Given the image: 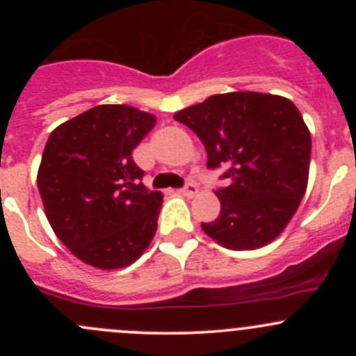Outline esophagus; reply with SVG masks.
<instances>
[{"label":"esophagus","mask_w":356,"mask_h":356,"mask_svg":"<svg viewBox=\"0 0 356 356\" xmlns=\"http://www.w3.org/2000/svg\"><path fill=\"white\" fill-rule=\"evenodd\" d=\"M179 193H181L182 196H189V198H191V196H195L196 193H198V188H196V186L193 184V182H188V184H186L184 188L179 189Z\"/></svg>","instance_id":"1"}]
</instances>
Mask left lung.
Returning <instances> with one entry per match:
<instances>
[{
    "instance_id": "left-lung-1",
    "label": "left lung",
    "mask_w": 356,
    "mask_h": 356,
    "mask_svg": "<svg viewBox=\"0 0 356 356\" xmlns=\"http://www.w3.org/2000/svg\"><path fill=\"white\" fill-rule=\"evenodd\" d=\"M201 139L208 168H225L215 191L220 215L201 229L229 250L274 241L307 191L312 138L288 98L239 91L213 95L174 115Z\"/></svg>"
}]
</instances>
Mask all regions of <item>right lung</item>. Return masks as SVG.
Returning a JSON list of instances; mask_svg holds the SVG:
<instances>
[{"mask_svg": "<svg viewBox=\"0 0 356 356\" xmlns=\"http://www.w3.org/2000/svg\"><path fill=\"white\" fill-rule=\"evenodd\" d=\"M155 122L134 106L99 105L49 134L39 195L55 234L84 264L127 267L152 243L161 193L145 188L132 149Z\"/></svg>", "mask_w": 356, "mask_h": 356, "instance_id": "add662e5", "label": "right lung"}]
</instances>
